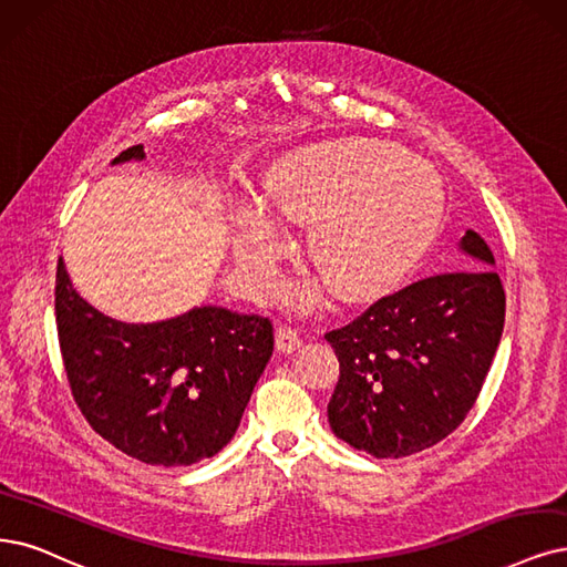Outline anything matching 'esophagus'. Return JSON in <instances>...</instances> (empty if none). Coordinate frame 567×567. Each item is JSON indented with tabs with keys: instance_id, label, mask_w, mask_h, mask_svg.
Instances as JSON below:
<instances>
[{
	"instance_id": "34e87169",
	"label": "esophagus",
	"mask_w": 567,
	"mask_h": 567,
	"mask_svg": "<svg viewBox=\"0 0 567 567\" xmlns=\"http://www.w3.org/2000/svg\"><path fill=\"white\" fill-rule=\"evenodd\" d=\"M276 343H278V350L291 352V350H297V348L303 343V337H301V331H299L297 327L282 324V327H278Z\"/></svg>"
}]
</instances>
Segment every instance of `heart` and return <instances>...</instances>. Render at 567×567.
Segmentation results:
<instances>
[{
  "mask_svg": "<svg viewBox=\"0 0 567 567\" xmlns=\"http://www.w3.org/2000/svg\"><path fill=\"white\" fill-rule=\"evenodd\" d=\"M272 213L310 224L306 251L339 299L379 295L427 243L442 209L432 167L392 144L339 137L299 146L270 165ZM236 251L257 282L272 287L285 240L255 203L236 207Z\"/></svg>",
  "mask_w": 567,
  "mask_h": 567,
  "instance_id": "b5f03b06",
  "label": "heart"
}]
</instances>
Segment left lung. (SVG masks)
Instances as JSON below:
<instances>
[{"label": "left lung", "mask_w": 567, "mask_h": 567, "mask_svg": "<svg viewBox=\"0 0 567 567\" xmlns=\"http://www.w3.org/2000/svg\"><path fill=\"white\" fill-rule=\"evenodd\" d=\"M460 249L481 268L417 280L324 333L341 364L329 425L352 449L413 455L474 406L505 327V289L476 230Z\"/></svg>", "instance_id": "obj_1"}]
</instances>
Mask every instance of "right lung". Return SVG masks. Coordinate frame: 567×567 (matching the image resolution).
<instances>
[{"label":"right lung","instance_id":"right-lung-1","mask_svg":"<svg viewBox=\"0 0 567 567\" xmlns=\"http://www.w3.org/2000/svg\"><path fill=\"white\" fill-rule=\"evenodd\" d=\"M144 161L135 144L112 163ZM55 324L72 396L89 425L146 465H194L234 439L272 354L261 316L200 306L128 324L83 301L58 259Z\"/></svg>","mask_w":567,"mask_h":567}]
</instances>
